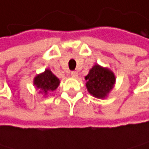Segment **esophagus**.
Listing matches in <instances>:
<instances>
[{"label":"esophagus","mask_w":149,"mask_h":149,"mask_svg":"<svg viewBox=\"0 0 149 149\" xmlns=\"http://www.w3.org/2000/svg\"><path fill=\"white\" fill-rule=\"evenodd\" d=\"M70 75H71V77L72 78H78V73L76 72V71H72L71 73H70Z\"/></svg>","instance_id":"obj_1"}]
</instances>
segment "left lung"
<instances>
[{"instance_id": "obj_1", "label": "left lung", "mask_w": 149, "mask_h": 149, "mask_svg": "<svg viewBox=\"0 0 149 149\" xmlns=\"http://www.w3.org/2000/svg\"><path fill=\"white\" fill-rule=\"evenodd\" d=\"M86 88L91 95L98 99H105L116 83L114 72L109 68L95 64L85 76Z\"/></svg>"}]
</instances>
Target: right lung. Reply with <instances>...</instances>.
Listing matches in <instances>:
<instances>
[{
  "label": "right lung",
  "instance_id": "1",
  "mask_svg": "<svg viewBox=\"0 0 149 149\" xmlns=\"http://www.w3.org/2000/svg\"><path fill=\"white\" fill-rule=\"evenodd\" d=\"M59 84V79L49 68L35 76L33 80V85L36 89L39 90L40 93H42L43 96H46L49 92L56 90Z\"/></svg>",
  "mask_w": 149,
  "mask_h": 149
}]
</instances>
